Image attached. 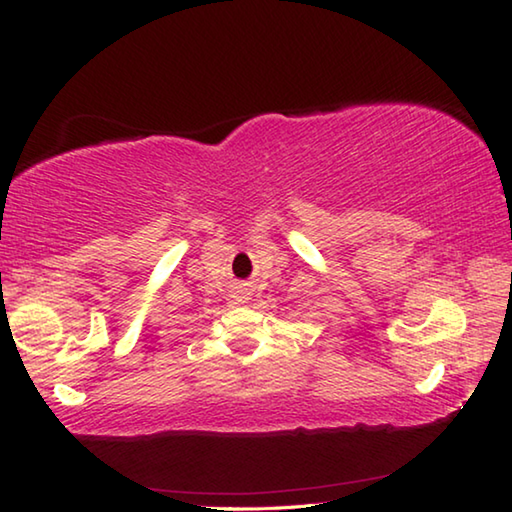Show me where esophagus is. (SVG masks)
<instances>
[{"instance_id":"obj_1","label":"esophagus","mask_w":512,"mask_h":512,"mask_svg":"<svg viewBox=\"0 0 512 512\" xmlns=\"http://www.w3.org/2000/svg\"><path fill=\"white\" fill-rule=\"evenodd\" d=\"M235 300H237V302H246L248 297H246V293H244V291H237V293H235Z\"/></svg>"}]
</instances>
